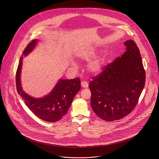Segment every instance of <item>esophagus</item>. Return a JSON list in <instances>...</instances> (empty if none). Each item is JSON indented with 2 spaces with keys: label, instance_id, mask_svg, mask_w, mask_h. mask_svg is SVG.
Segmentation results:
<instances>
[{
  "label": "esophagus",
  "instance_id": "34e87169",
  "mask_svg": "<svg viewBox=\"0 0 159 159\" xmlns=\"http://www.w3.org/2000/svg\"><path fill=\"white\" fill-rule=\"evenodd\" d=\"M81 85H82V87H83V88H86V87H87L88 86H89L88 83L86 82V81L82 82V83H81Z\"/></svg>",
  "mask_w": 159,
  "mask_h": 159
}]
</instances>
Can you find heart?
<instances>
[{
	"label": "heart",
	"instance_id": "1",
	"mask_svg": "<svg viewBox=\"0 0 159 159\" xmlns=\"http://www.w3.org/2000/svg\"><path fill=\"white\" fill-rule=\"evenodd\" d=\"M96 55V51L93 48H86L79 53V57L83 60H90L93 58ZM104 58L103 57H98L89 63L88 66L89 70L92 74L98 75L100 73L102 70L103 63ZM73 65L75 66V63H73Z\"/></svg>",
	"mask_w": 159,
	"mask_h": 159
}]
</instances>
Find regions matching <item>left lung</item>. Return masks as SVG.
<instances>
[{
  "instance_id": "1",
  "label": "left lung",
  "mask_w": 159,
  "mask_h": 159,
  "mask_svg": "<svg viewBox=\"0 0 159 159\" xmlns=\"http://www.w3.org/2000/svg\"><path fill=\"white\" fill-rule=\"evenodd\" d=\"M125 52L108 64L89 83L91 106L106 121L128 116L138 103L146 75L139 49L133 40L124 43Z\"/></svg>"
}]
</instances>
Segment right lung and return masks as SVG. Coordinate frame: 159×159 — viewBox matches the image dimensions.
I'll return each mask as SVG.
<instances>
[{
	"mask_svg": "<svg viewBox=\"0 0 159 159\" xmlns=\"http://www.w3.org/2000/svg\"><path fill=\"white\" fill-rule=\"evenodd\" d=\"M38 41V39L31 41L20 58L16 75V88L25 104L35 116L45 121L54 122L60 120L67 113L73 98L80 90V80L78 77L70 80L60 79L52 90L42 98H34L26 94L22 89L20 80L23 57L31 53Z\"/></svg>",
	"mask_w": 159,
	"mask_h": 159,
	"instance_id": "add662e5",
	"label": "right lung"
}]
</instances>
